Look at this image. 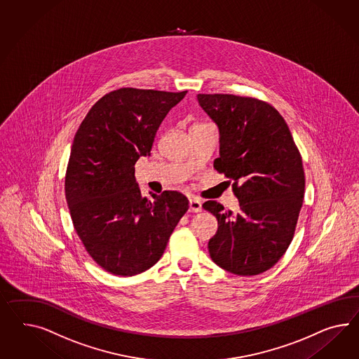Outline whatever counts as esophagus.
<instances>
[{
	"label": "esophagus",
	"mask_w": 359,
	"mask_h": 359,
	"mask_svg": "<svg viewBox=\"0 0 359 359\" xmlns=\"http://www.w3.org/2000/svg\"><path fill=\"white\" fill-rule=\"evenodd\" d=\"M203 210V205L200 203V200L198 198H191L189 200V212H192V213H198V212H201Z\"/></svg>",
	"instance_id": "obj_1"
}]
</instances>
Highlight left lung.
<instances>
[{
	"mask_svg": "<svg viewBox=\"0 0 359 359\" xmlns=\"http://www.w3.org/2000/svg\"><path fill=\"white\" fill-rule=\"evenodd\" d=\"M197 99L219 128L214 168L233 182L241 206L233 215L217 201L203 205L218 221L208 244L210 257L233 274H260L281 259L294 238L306 184L301 153L269 103L233 94Z\"/></svg>",
	"mask_w": 359,
	"mask_h": 359,
	"instance_id": "8db88e82",
	"label": "left lung"
}]
</instances>
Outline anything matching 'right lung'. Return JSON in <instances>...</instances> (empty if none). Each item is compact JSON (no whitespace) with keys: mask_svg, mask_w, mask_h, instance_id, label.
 Masks as SVG:
<instances>
[{"mask_svg":"<svg viewBox=\"0 0 359 359\" xmlns=\"http://www.w3.org/2000/svg\"><path fill=\"white\" fill-rule=\"evenodd\" d=\"M185 94L117 88L78 128L65 174L69 212L88 255L115 276L151 268L189 208L176 191L147 200L135 177L138 158L150 154L161 123Z\"/></svg>","mask_w":359,"mask_h":359,"instance_id":"1","label":"right lung"}]
</instances>
